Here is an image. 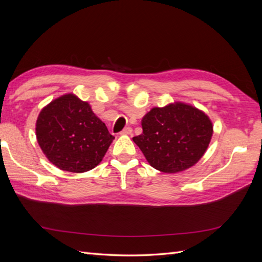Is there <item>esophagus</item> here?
Listing matches in <instances>:
<instances>
[{
    "label": "esophagus",
    "instance_id": "34e87169",
    "mask_svg": "<svg viewBox=\"0 0 262 262\" xmlns=\"http://www.w3.org/2000/svg\"><path fill=\"white\" fill-rule=\"evenodd\" d=\"M132 133V128H130V126H126V128H124L120 134H122V136H129V134Z\"/></svg>",
    "mask_w": 262,
    "mask_h": 262
}]
</instances>
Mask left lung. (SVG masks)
Instances as JSON below:
<instances>
[{
  "mask_svg": "<svg viewBox=\"0 0 262 262\" xmlns=\"http://www.w3.org/2000/svg\"><path fill=\"white\" fill-rule=\"evenodd\" d=\"M143 132L132 140L162 172L184 171L200 161L213 134L208 115L185 102L154 107L142 118Z\"/></svg>",
  "mask_w": 262,
  "mask_h": 262,
  "instance_id": "left-lung-1",
  "label": "left lung"
}]
</instances>
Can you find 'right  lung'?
<instances>
[{
  "mask_svg": "<svg viewBox=\"0 0 262 262\" xmlns=\"http://www.w3.org/2000/svg\"><path fill=\"white\" fill-rule=\"evenodd\" d=\"M36 137L46 157L64 171L85 172L102 161L115 137L91 105L70 93L45 106Z\"/></svg>",
  "mask_w": 262,
  "mask_h": 262,
  "instance_id": "obj_1",
  "label": "right lung"
}]
</instances>
